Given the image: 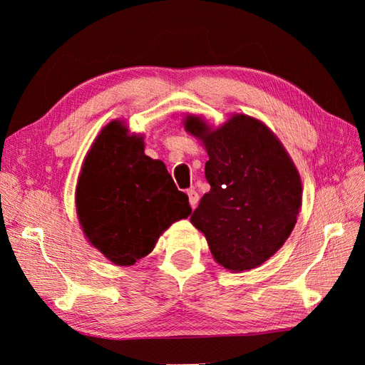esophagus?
Masks as SVG:
<instances>
[{
  "mask_svg": "<svg viewBox=\"0 0 365 365\" xmlns=\"http://www.w3.org/2000/svg\"><path fill=\"white\" fill-rule=\"evenodd\" d=\"M187 195H189V202H190L192 208H195L197 205V201H200V195H197V192L195 189L187 190Z\"/></svg>",
  "mask_w": 365,
  "mask_h": 365,
  "instance_id": "obj_1",
  "label": "esophagus"
}]
</instances>
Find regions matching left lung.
Wrapping results in <instances>:
<instances>
[{
	"mask_svg": "<svg viewBox=\"0 0 365 365\" xmlns=\"http://www.w3.org/2000/svg\"><path fill=\"white\" fill-rule=\"evenodd\" d=\"M184 129L208 153L212 187L190 222L220 267L233 272L260 267L291 236L302 207V178L289 153L267 125L245 114L217 128L189 114Z\"/></svg>",
	"mask_w": 365,
	"mask_h": 365,
	"instance_id": "8db88e82",
	"label": "left lung"
}]
</instances>
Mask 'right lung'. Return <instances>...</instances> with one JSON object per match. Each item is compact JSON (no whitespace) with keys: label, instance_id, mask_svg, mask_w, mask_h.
I'll return each mask as SVG.
<instances>
[{"label":"right lung","instance_id":"1","mask_svg":"<svg viewBox=\"0 0 365 365\" xmlns=\"http://www.w3.org/2000/svg\"><path fill=\"white\" fill-rule=\"evenodd\" d=\"M76 212L88 242L117 267H130L192 208L164 163L145 153V137L129 134L117 118L101 130L83 160Z\"/></svg>","mask_w":365,"mask_h":365}]
</instances>
